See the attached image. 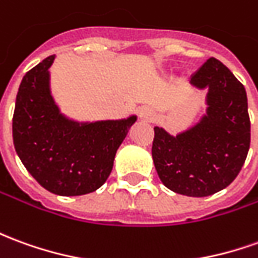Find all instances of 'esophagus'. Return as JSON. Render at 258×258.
<instances>
[{
  "instance_id": "34e87169",
  "label": "esophagus",
  "mask_w": 258,
  "mask_h": 258,
  "mask_svg": "<svg viewBox=\"0 0 258 258\" xmlns=\"http://www.w3.org/2000/svg\"><path fill=\"white\" fill-rule=\"evenodd\" d=\"M140 117H141V120H144V121L151 123V121H154L155 113L154 110L149 109V107H142L141 110H140Z\"/></svg>"
}]
</instances>
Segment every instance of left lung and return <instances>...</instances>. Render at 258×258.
<instances>
[{
	"label": "left lung",
	"mask_w": 258,
	"mask_h": 258,
	"mask_svg": "<svg viewBox=\"0 0 258 258\" xmlns=\"http://www.w3.org/2000/svg\"><path fill=\"white\" fill-rule=\"evenodd\" d=\"M190 84L207 89V110L179 134L155 127L152 159L169 190L207 197L236 179L250 148V118L244 86L229 68L211 57L192 74Z\"/></svg>",
	"instance_id": "8db88e82"
}]
</instances>
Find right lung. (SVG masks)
I'll use <instances>...</instances> for the list:
<instances>
[{"label": "right lung", "mask_w": 258, "mask_h": 258, "mask_svg": "<svg viewBox=\"0 0 258 258\" xmlns=\"http://www.w3.org/2000/svg\"><path fill=\"white\" fill-rule=\"evenodd\" d=\"M54 58H44L23 77L12 120L14 145L41 187L64 197L84 196L107 180L137 116L77 121L62 114L50 89Z\"/></svg>", "instance_id": "add662e5"}]
</instances>
